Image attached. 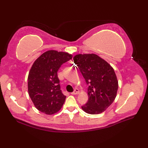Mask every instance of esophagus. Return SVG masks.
I'll return each instance as SVG.
<instances>
[{"label": "esophagus", "mask_w": 148, "mask_h": 148, "mask_svg": "<svg viewBox=\"0 0 148 148\" xmlns=\"http://www.w3.org/2000/svg\"><path fill=\"white\" fill-rule=\"evenodd\" d=\"M79 90H78V89H75V90L74 91V92L71 93V94H72V95H77V94L79 93Z\"/></svg>", "instance_id": "esophagus-1"}]
</instances>
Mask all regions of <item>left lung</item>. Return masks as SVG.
Returning <instances> with one entry per match:
<instances>
[{
	"mask_svg": "<svg viewBox=\"0 0 148 148\" xmlns=\"http://www.w3.org/2000/svg\"><path fill=\"white\" fill-rule=\"evenodd\" d=\"M73 60L88 84V100L81 108L90 114L105 111L117 94L118 81L114 69L95 54L76 55Z\"/></svg>",
	"mask_w": 148,
	"mask_h": 148,
	"instance_id": "obj_1",
	"label": "left lung"
}]
</instances>
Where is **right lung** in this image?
Masks as SVG:
<instances>
[{"instance_id": "add662e5", "label": "right lung", "mask_w": 148, "mask_h": 148, "mask_svg": "<svg viewBox=\"0 0 148 148\" xmlns=\"http://www.w3.org/2000/svg\"><path fill=\"white\" fill-rule=\"evenodd\" d=\"M72 58L68 53L49 50L34 62L28 76V92L39 111L50 115L62 108L66 96L60 90L57 72Z\"/></svg>"}]
</instances>
